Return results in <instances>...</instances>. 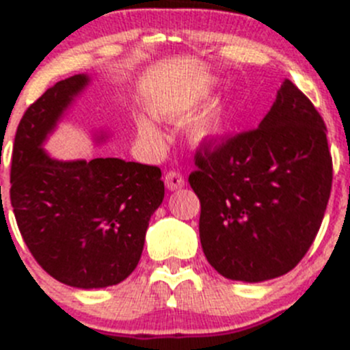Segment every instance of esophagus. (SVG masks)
Wrapping results in <instances>:
<instances>
[{
    "label": "esophagus",
    "instance_id": "1",
    "mask_svg": "<svg viewBox=\"0 0 350 350\" xmlns=\"http://www.w3.org/2000/svg\"><path fill=\"white\" fill-rule=\"evenodd\" d=\"M165 184L170 191H177L184 187L185 178L180 172H168L165 177Z\"/></svg>",
    "mask_w": 350,
    "mask_h": 350
}]
</instances>
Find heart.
I'll return each mask as SVG.
<instances>
[{"mask_svg":"<svg viewBox=\"0 0 350 350\" xmlns=\"http://www.w3.org/2000/svg\"><path fill=\"white\" fill-rule=\"evenodd\" d=\"M221 129H222V120H221V116H219V112H210L196 124V137L198 138L215 137V135L221 133ZM138 133H140L145 140H150V142L159 140V129H157V126L154 124L152 120L148 119V117H140V119H138Z\"/></svg>","mask_w":350,"mask_h":350,"instance_id":"b5f03b06","label":"heart"}]
</instances>
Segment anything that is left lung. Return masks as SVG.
Here are the masks:
<instances>
[{"mask_svg": "<svg viewBox=\"0 0 350 350\" xmlns=\"http://www.w3.org/2000/svg\"><path fill=\"white\" fill-rule=\"evenodd\" d=\"M194 159L189 184L210 265L242 282L293 270L319 231L333 180L326 126L307 96L286 79L259 128Z\"/></svg>", "mask_w": 350, "mask_h": 350, "instance_id": "1", "label": "left lung"}]
</instances>
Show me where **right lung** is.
Returning <instances> with one entry per match:
<instances>
[{"mask_svg": "<svg viewBox=\"0 0 350 350\" xmlns=\"http://www.w3.org/2000/svg\"><path fill=\"white\" fill-rule=\"evenodd\" d=\"M89 80L83 73L61 80L26 110L15 133L10 200L40 267L66 286L100 289L137 268L165 182L157 166L119 157L59 161L43 150Z\"/></svg>", "mask_w": 350, "mask_h": 350, "instance_id": "obj_1", "label": "right lung"}]
</instances>
